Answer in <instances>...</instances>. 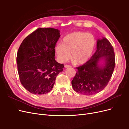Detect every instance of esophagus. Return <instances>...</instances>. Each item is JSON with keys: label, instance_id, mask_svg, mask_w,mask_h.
<instances>
[{"label": "esophagus", "instance_id": "34e87169", "mask_svg": "<svg viewBox=\"0 0 129 129\" xmlns=\"http://www.w3.org/2000/svg\"><path fill=\"white\" fill-rule=\"evenodd\" d=\"M64 67L65 68H69V67H72L70 65H68V64H65L64 65Z\"/></svg>", "mask_w": 129, "mask_h": 129}]
</instances>
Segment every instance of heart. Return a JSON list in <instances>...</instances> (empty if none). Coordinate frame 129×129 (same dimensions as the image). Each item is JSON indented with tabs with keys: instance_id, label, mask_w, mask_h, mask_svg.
<instances>
[{
	"instance_id": "obj_1",
	"label": "heart",
	"mask_w": 129,
	"mask_h": 129,
	"mask_svg": "<svg viewBox=\"0 0 129 129\" xmlns=\"http://www.w3.org/2000/svg\"><path fill=\"white\" fill-rule=\"evenodd\" d=\"M96 45L92 34L83 32H74L65 36L62 44L55 47L58 61L63 63L71 57L75 64H83L91 57Z\"/></svg>"
}]
</instances>
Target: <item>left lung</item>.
I'll list each match as a JSON object with an SVG mask.
<instances>
[{
  "mask_svg": "<svg viewBox=\"0 0 129 129\" xmlns=\"http://www.w3.org/2000/svg\"><path fill=\"white\" fill-rule=\"evenodd\" d=\"M104 59L105 63H98ZM115 66V55L112 46L106 38L97 41L95 53L86 63L76 67L77 72L72 81L74 90L84 95L98 93L107 86L112 76Z\"/></svg>",
  "mask_w": 129,
  "mask_h": 129,
  "instance_id": "left-lung-1",
  "label": "left lung"
}]
</instances>
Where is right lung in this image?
Listing matches in <instances>:
<instances>
[{"instance_id":"right-lung-1","label":"right lung","mask_w":129,"mask_h":129,"mask_svg":"<svg viewBox=\"0 0 129 129\" xmlns=\"http://www.w3.org/2000/svg\"><path fill=\"white\" fill-rule=\"evenodd\" d=\"M60 31L39 28L27 36L19 47L17 55L20 82L30 93L45 94L53 88L57 75L64 64L55 60V47Z\"/></svg>"}]
</instances>
